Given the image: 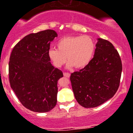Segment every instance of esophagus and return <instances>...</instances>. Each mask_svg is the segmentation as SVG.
I'll use <instances>...</instances> for the list:
<instances>
[{
  "label": "esophagus",
  "mask_w": 133,
  "mask_h": 133,
  "mask_svg": "<svg viewBox=\"0 0 133 133\" xmlns=\"http://www.w3.org/2000/svg\"><path fill=\"white\" fill-rule=\"evenodd\" d=\"M70 75H71V74H70V73H69V72H64V76L65 77H70Z\"/></svg>",
  "instance_id": "esophagus-1"
}]
</instances>
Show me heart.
<instances>
[{"label": "heart", "instance_id": "b5f03b06", "mask_svg": "<svg viewBox=\"0 0 133 133\" xmlns=\"http://www.w3.org/2000/svg\"><path fill=\"white\" fill-rule=\"evenodd\" d=\"M56 45L57 50L51 49L49 56L57 68L62 67L67 59L69 67L84 68L92 60L95 51V44L89 36L65 37L58 41Z\"/></svg>", "mask_w": 133, "mask_h": 133}]
</instances>
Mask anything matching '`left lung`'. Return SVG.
Masks as SVG:
<instances>
[{
  "label": "left lung",
  "instance_id": "1",
  "mask_svg": "<svg viewBox=\"0 0 133 133\" xmlns=\"http://www.w3.org/2000/svg\"><path fill=\"white\" fill-rule=\"evenodd\" d=\"M121 59L109 41L98 39L94 57L70 76L76 101L84 108H96L114 96L121 76Z\"/></svg>",
  "mask_w": 133,
  "mask_h": 133
}]
</instances>
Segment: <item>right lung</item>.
I'll use <instances>...</instances> for the list:
<instances>
[{"instance_id":"obj_1","label":"right lung","mask_w":133,"mask_h":133,"mask_svg":"<svg viewBox=\"0 0 133 133\" xmlns=\"http://www.w3.org/2000/svg\"><path fill=\"white\" fill-rule=\"evenodd\" d=\"M57 36L50 29L30 34L10 54V87L23 106L34 112H48L57 103V81L63 73L52 65L49 56L50 42Z\"/></svg>"}]
</instances>
